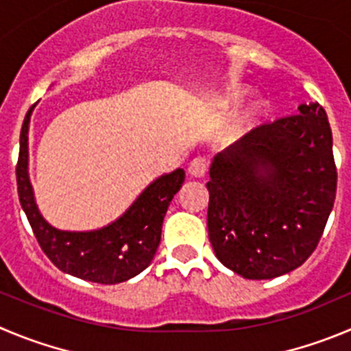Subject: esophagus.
<instances>
[{
  "mask_svg": "<svg viewBox=\"0 0 351 351\" xmlns=\"http://www.w3.org/2000/svg\"><path fill=\"white\" fill-rule=\"evenodd\" d=\"M206 171H208V160H206V157H195V159L191 160L189 175L195 176V178H201V176L206 175Z\"/></svg>",
  "mask_w": 351,
  "mask_h": 351,
  "instance_id": "34e87169",
  "label": "esophagus"
}]
</instances>
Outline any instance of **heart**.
<instances>
[{
	"instance_id": "b5f03b06",
	"label": "heart",
	"mask_w": 351,
	"mask_h": 351,
	"mask_svg": "<svg viewBox=\"0 0 351 351\" xmlns=\"http://www.w3.org/2000/svg\"><path fill=\"white\" fill-rule=\"evenodd\" d=\"M245 97H247V90H244V88H234V90L228 91L225 101H227L228 106H237V104H241ZM265 112H267V109H265V106L260 101L258 106H254L250 112L242 117V121H244V123H253V121H256L258 117L265 116Z\"/></svg>"
}]
</instances>
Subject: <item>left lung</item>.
Returning <instances> with one entry per match:
<instances>
[{
  "mask_svg": "<svg viewBox=\"0 0 351 351\" xmlns=\"http://www.w3.org/2000/svg\"><path fill=\"white\" fill-rule=\"evenodd\" d=\"M261 124L213 159L208 232L244 279H274L315 251L336 199L332 131L319 104Z\"/></svg>",
  "mask_w": 351,
  "mask_h": 351,
  "instance_id": "left-lung-1",
  "label": "left lung"
}]
</instances>
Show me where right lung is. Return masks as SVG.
Here are the masks:
<instances>
[{"instance_id": "obj_1", "label": "right lung", "mask_w": 351, "mask_h": 351, "mask_svg": "<svg viewBox=\"0 0 351 351\" xmlns=\"http://www.w3.org/2000/svg\"><path fill=\"white\" fill-rule=\"evenodd\" d=\"M21 131L17 191L22 209L51 263L77 279L97 284H119L145 270L160 242L162 220L171 199L185 182V171L175 169L150 183L116 221L98 230L65 232L51 227L39 213L29 182V121Z\"/></svg>"}]
</instances>
